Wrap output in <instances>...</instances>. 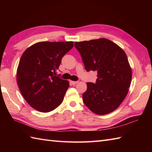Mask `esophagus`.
Here are the masks:
<instances>
[{
	"label": "esophagus",
	"instance_id": "obj_1",
	"mask_svg": "<svg viewBox=\"0 0 152 152\" xmlns=\"http://www.w3.org/2000/svg\"><path fill=\"white\" fill-rule=\"evenodd\" d=\"M70 83H72V85H75L76 83H78V81H70Z\"/></svg>",
	"mask_w": 152,
	"mask_h": 152
}]
</instances>
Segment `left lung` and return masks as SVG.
Wrapping results in <instances>:
<instances>
[{
	"instance_id": "1",
	"label": "left lung",
	"mask_w": 152,
	"mask_h": 152,
	"mask_svg": "<svg viewBox=\"0 0 152 152\" xmlns=\"http://www.w3.org/2000/svg\"><path fill=\"white\" fill-rule=\"evenodd\" d=\"M87 71H96V83H87L83 101L98 115L109 114L117 109L129 92L132 70L125 51L106 38L76 42Z\"/></svg>"
}]
</instances>
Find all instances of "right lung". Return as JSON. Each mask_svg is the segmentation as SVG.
Listing matches in <instances>:
<instances>
[{"mask_svg":"<svg viewBox=\"0 0 152 152\" xmlns=\"http://www.w3.org/2000/svg\"><path fill=\"white\" fill-rule=\"evenodd\" d=\"M74 46L70 42H40L23 53L17 69V83L32 108L49 112L62 103L69 87L56 76L63 57Z\"/></svg>","mask_w":152,"mask_h":152,"instance_id":"1","label":"right lung"}]
</instances>
